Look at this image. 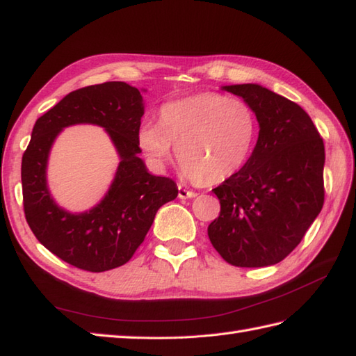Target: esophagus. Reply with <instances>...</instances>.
I'll use <instances>...</instances> for the list:
<instances>
[{
    "label": "esophagus",
    "instance_id": "1",
    "mask_svg": "<svg viewBox=\"0 0 356 356\" xmlns=\"http://www.w3.org/2000/svg\"><path fill=\"white\" fill-rule=\"evenodd\" d=\"M195 195H197V194H195L194 191L186 190V188L179 185V197L180 199H193V197H195Z\"/></svg>",
    "mask_w": 356,
    "mask_h": 356
}]
</instances>
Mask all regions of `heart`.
Wrapping results in <instances>:
<instances>
[{"label":"heart","mask_w":356,"mask_h":356,"mask_svg":"<svg viewBox=\"0 0 356 356\" xmlns=\"http://www.w3.org/2000/svg\"><path fill=\"white\" fill-rule=\"evenodd\" d=\"M257 136L259 120L245 101L200 93L165 104L159 124L139 127L138 143L159 170L171 162L174 145L188 180L217 185L243 168Z\"/></svg>","instance_id":"b5f03b06"}]
</instances>
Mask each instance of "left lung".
<instances>
[{
  "instance_id": "1",
  "label": "left lung",
  "mask_w": 356,
  "mask_h": 356,
  "mask_svg": "<svg viewBox=\"0 0 356 356\" xmlns=\"http://www.w3.org/2000/svg\"><path fill=\"white\" fill-rule=\"evenodd\" d=\"M222 88L254 110L260 131L243 168L213 190L220 216L208 237L232 266H270L298 246L323 208L324 143L298 104L259 84Z\"/></svg>"
}]
</instances>
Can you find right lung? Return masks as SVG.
<instances>
[{"label": "right lung", "mask_w": 356, "mask_h": 356, "mask_svg": "<svg viewBox=\"0 0 356 356\" xmlns=\"http://www.w3.org/2000/svg\"><path fill=\"white\" fill-rule=\"evenodd\" d=\"M142 116L139 90L113 81L74 90L36 120L21 163L26 220L40 243L72 266L90 272L122 266L145 238L157 209L177 197L174 180L153 176L139 157ZM76 123L102 126L120 156L108 194L84 213L59 207L47 185L52 142Z\"/></svg>", "instance_id": "right-lung-1"}]
</instances>
